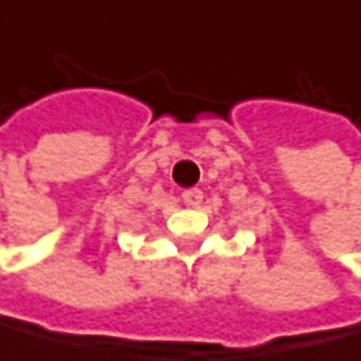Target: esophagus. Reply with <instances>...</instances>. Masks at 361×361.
Instances as JSON below:
<instances>
[{
    "instance_id": "1",
    "label": "esophagus",
    "mask_w": 361,
    "mask_h": 361,
    "mask_svg": "<svg viewBox=\"0 0 361 361\" xmlns=\"http://www.w3.org/2000/svg\"><path fill=\"white\" fill-rule=\"evenodd\" d=\"M182 200H184V204H188V207H198L202 202V191L200 188H188V191L182 193Z\"/></svg>"
}]
</instances>
